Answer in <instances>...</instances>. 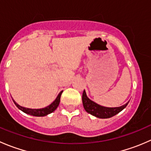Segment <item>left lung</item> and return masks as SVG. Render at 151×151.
I'll return each instance as SVG.
<instances>
[{
    "label": "left lung",
    "instance_id": "left-lung-1",
    "mask_svg": "<svg viewBox=\"0 0 151 151\" xmlns=\"http://www.w3.org/2000/svg\"><path fill=\"white\" fill-rule=\"evenodd\" d=\"M82 99H83V104L84 106V109L88 113L91 114V115H93L96 118H102V119L109 118L119 113L127 106V104L129 102V101H128L127 103L122 105V106H117V107H106V106L98 104L97 103L94 102L93 101L90 99L87 96L85 90L83 91Z\"/></svg>",
    "mask_w": 151,
    "mask_h": 151
}]
</instances>
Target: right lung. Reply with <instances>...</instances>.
Listing matches in <instances>:
<instances>
[{"label": "right lung", "mask_w": 151, "mask_h": 151, "mask_svg": "<svg viewBox=\"0 0 151 151\" xmlns=\"http://www.w3.org/2000/svg\"><path fill=\"white\" fill-rule=\"evenodd\" d=\"M62 93H63V91H60V92L59 93L58 95V96L56 97L55 99L50 105H48V106H45V107L44 108H40V109H30V108L24 107V106H20V105L18 104L13 99H12V100H13L14 103L16 105L17 107L19 109H20L21 111H22L23 112H25V113L30 115H33V116L44 117L49 115V114L52 113V112H53L56 109H57V107L59 105V103H60V96H61Z\"/></svg>", "instance_id": "1"}]
</instances>
